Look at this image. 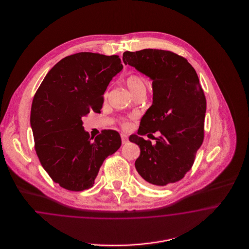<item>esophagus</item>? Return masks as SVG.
<instances>
[{
    "label": "esophagus",
    "mask_w": 249,
    "mask_h": 249,
    "mask_svg": "<svg viewBox=\"0 0 249 249\" xmlns=\"http://www.w3.org/2000/svg\"><path fill=\"white\" fill-rule=\"evenodd\" d=\"M121 140H122V143H126L128 142V136L125 133H121Z\"/></svg>",
    "instance_id": "34e87169"
}]
</instances>
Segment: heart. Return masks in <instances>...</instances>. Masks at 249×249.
<instances>
[{
    "label": "heart",
    "instance_id": "1",
    "mask_svg": "<svg viewBox=\"0 0 249 249\" xmlns=\"http://www.w3.org/2000/svg\"><path fill=\"white\" fill-rule=\"evenodd\" d=\"M126 84L130 93L132 95L146 90V81L140 74L130 73L126 79ZM122 125L124 128L130 127V123L128 122H123Z\"/></svg>",
    "mask_w": 249,
    "mask_h": 249
}]
</instances>
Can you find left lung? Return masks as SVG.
<instances>
[{
	"mask_svg": "<svg viewBox=\"0 0 249 249\" xmlns=\"http://www.w3.org/2000/svg\"><path fill=\"white\" fill-rule=\"evenodd\" d=\"M123 61L153 80V104L138 135L130 136L141 150L135 168L149 186L176 183L191 169L204 137L206 99L197 72L188 59L162 49L125 51ZM158 130L155 145L140 136Z\"/></svg>",
	"mask_w": 249,
	"mask_h": 249,
	"instance_id": "left-lung-1",
	"label": "left lung"
}]
</instances>
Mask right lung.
Returning a JSON list of instances; mask_svg holds the SVG:
<instances>
[{
    "label": "right lung",
    "instance_id": "obj_1",
    "mask_svg": "<svg viewBox=\"0 0 249 249\" xmlns=\"http://www.w3.org/2000/svg\"><path fill=\"white\" fill-rule=\"evenodd\" d=\"M122 68L118 55L75 53L48 71L35 94L31 126L36 154L51 179L65 190L91 188L104 160L121 145L113 130H102L92 141L82 117L91 110L100 112L108 84Z\"/></svg>",
    "mask_w": 249,
    "mask_h": 249
}]
</instances>
